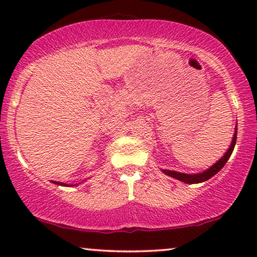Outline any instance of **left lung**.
Instances as JSON below:
<instances>
[{"mask_svg":"<svg viewBox=\"0 0 257 257\" xmlns=\"http://www.w3.org/2000/svg\"><path fill=\"white\" fill-rule=\"evenodd\" d=\"M236 133H237V128H235V133L233 137V140H231V144L229 146V149L227 150V152L224 153V156L221 158L219 161H216L215 164L213 165L212 167H209L208 170L203 171L202 173H198V174H186V173H180V172H175V171H170V170H163V172L168 177L175 178L178 180H180L185 184H199V182H203L207 181L208 179L214 177L217 172H219L221 168H222L226 163L229 159L231 153H233V150L235 147V144H236Z\"/></svg>","mask_w":257,"mask_h":257,"instance_id":"left-lung-1","label":"left lung"}]
</instances>
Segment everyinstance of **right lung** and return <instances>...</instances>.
I'll return each mask as SVG.
<instances>
[{"label":"right lung","instance_id":"add662e5","mask_svg":"<svg viewBox=\"0 0 257 257\" xmlns=\"http://www.w3.org/2000/svg\"><path fill=\"white\" fill-rule=\"evenodd\" d=\"M54 184H56V185H61V186H69V185L63 184V182H58V181H54ZM70 186H75V185H70Z\"/></svg>","mask_w":257,"mask_h":257}]
</instances>
